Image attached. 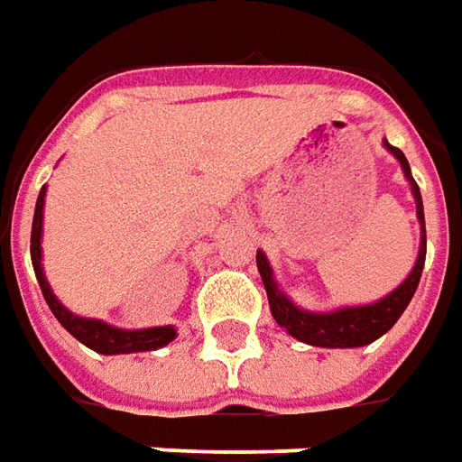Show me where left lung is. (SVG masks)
<instances>
[{
    "label": "left lung",
    "mask_w": 462,
    "mask_h": 462,
    "mask_svg": "<svg viewBox=\"0 0 462 462\" xmlns=\"http://www.w3.org/2000/svg\"><path fill=\"white\" fill-rule=\"evenodd\" d=\"M384 148L395 155L400 165H402V173H405L407 183L412 189V199L418 206V221H420V251L418 262L412 266V272L407 273V279L402 284L397 286L395 291H390L387 297H383L374 304H362V307H342L337 311H307L299 310L291 299L286 297L284 291L279 289V284L273 282V272L269 262H266V254L256 251V266L262 273L263 289H266V297H269V307H272L273 319L279 327H284L286 332L291 337H297L299 342H307L311 346H365L380 339L384 332H390L395 322L402 317V311L407 310L410 299L415 294V289L420 284V276H422V266H425V249H428V238H425V213H422V196H420L418 183L410 173V163H407L405 152L390 145L387 140H383Z\"/></svg>",
    "instance_id": "obj_1"
}]
</instances>
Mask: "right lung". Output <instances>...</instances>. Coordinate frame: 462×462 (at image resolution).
<instances>
[{"instance_id":"1","label":"right lung","mask_w":462,"mask_h":462,"mask_svg":"<svg viewBox=\"0 0 462 462\" xmlns=\"http://www.w3.org/2000/svg\"><path fill=\"white\" fill-rule=\"evenodd\" d=\"M44 193L47 189L42 186L40 196H37V206H34V218H32V238H30V254L32 266H34V276L40 282L42 297L47 307L52 310L57 322L65 327L67 332L72 334L78 342L90 346L100 355H133V352H151L158 346H165L168 342L176 339V327H151V329H117L110 324L100 322V319H88V317H78L69 310L60 304V299L52 294V289L47 284L42 272V208H44Z\"/></svg>"}]
</instances>
